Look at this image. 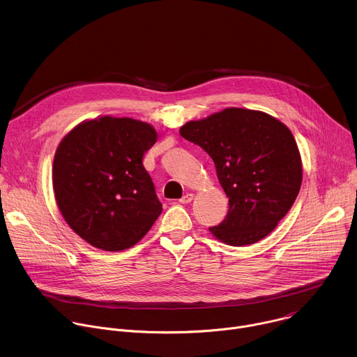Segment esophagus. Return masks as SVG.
<instances>
[{
	"label": "esophagus",
	"instance_id": "obj_1",
	"mask_svg": "<svg viewBox=\"0 0 357 357\" xmlns=\"http://www.w3.org/2000/svg\"><path fill=\"white\" fill-rule=\"evenodd\" d=\"M192 200H193V195H192V193H186V195H183V196L179 199V202L183 203V205H185V203H190Z\"/></svg>",
	"mask_w": 357,
	"mask_h": 357
}]
</instances>
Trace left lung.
I'll list each match as a JSON object with an SVG mask.
<instances>
[{
	"mask_svg": "<svg viewBox=\"0 0 357 357\" xmlns=\"http://www.w3.org/2000/svg\"><path fill=\"white\" fill-rule=\"evenodd\" d=\"M179 132L211 155L229 197L226 219L211 233L238 247L268 236L294 205L302 182L289 128L267 113L230 107L189 121Z\"/></svg>",
	"mask_w": 357,
	"mask_h": 357,
	"instance_id": "1",
	"label": "left lung"
}]
</instances>
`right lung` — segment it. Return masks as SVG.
<instances>
[{
    "mask_svg": "<svg viewBox=\"0 0 357 357\" xmlns=\"http://www.w3.org/2000/svg\"><path fill=\"white\" fill-rule=\"evenodd\" d=\"M157 137L148 123L103 116L80 123L61 141L52 168L55 199L66 223L93 247L130 248L161 215L142 165Z\"/></svg>",
    "mask_w": 357,
    "mask_h": 357,
    "instance_id": "1",
    "label": "right lung"
}]
</instances>
